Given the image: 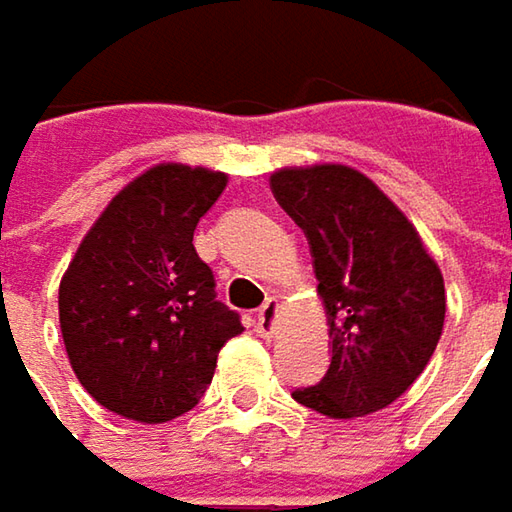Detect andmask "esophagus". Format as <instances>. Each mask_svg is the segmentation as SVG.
Returning a JSON list of instances; mask_svg holds the SVG:
<instances>
[{"mask_svg":"<svg viewBox=\"0 0 512 512\" xmlns=\"http://www.w3.org/2000/svg\"><path fill=\"white\" fill-rule=\"evenodd\" d=\"M278 300H266L260 309H257V332L263 338H272L275 335V326H278Z\"/></svg>","mask_w":512,"mask_h":512,"instance_id":"1","label":"esophagus"}]
</instances>
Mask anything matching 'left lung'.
Instances as JSON below:
<instances>
[{"mask_svg":"<svg viewBox=\"0 0 512 512\" xmlns=\"http://www.w3.org/2000/svg\"><path fill=\"white\" fill-rule=\"evenodd\" d=\"M272 194L312 252L332 361L292 398L329 418H358L401 398L444 329V278L404 212L349 166L280 168Z\"/></svg>","mask_w":512,"mask_h":512,"instance_id":"8db88e82","label":"left lung"}]
</instances>
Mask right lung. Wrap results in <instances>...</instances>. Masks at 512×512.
<instances>
[{
	"instance_id": "1",
	"label": "right lung",
	"mask_w": 512,
	"mask_h": 512,
	"mask_svg": "<svg viewBox=\"0 0 512 512\" xmlns=\"http://www.w3.org/2000/svg\"><path fill=\"white\" fill-rule=\"evenodd\" d=\"M226 180L200 166L148 168L108 203L62 275L65 352L105 410L143 424L189 412L217 352L243 332L191 243Z\"/></svg>"
}]
</instances>
